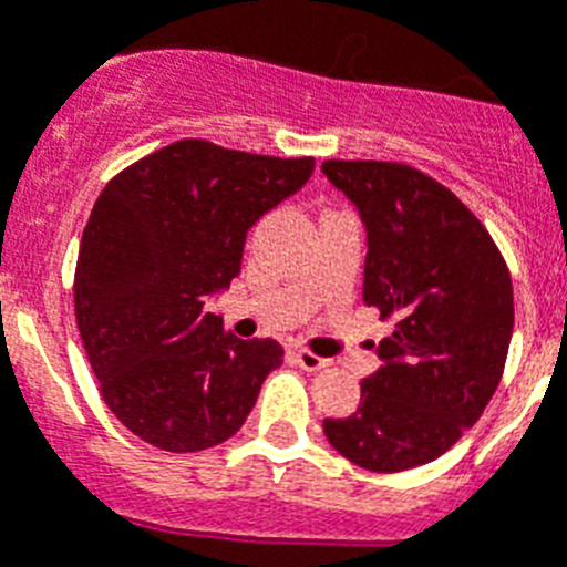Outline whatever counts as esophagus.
<instances>
[{
  "label": "esophagus",
  "instance_id": "34e87169",
  "mask_svg": "<svg viewBox=\"0 0 567 567\" xmlns=\"http://www.w3.org/2000/svg\"><path fill=\"white\" fill-rule=\"evenodd\" d=\"M295 359H298V364H301L303 371H310V373L321 371V368H327V364H330V359L316 357L312 350H298V353H295Z\"/></svg>",
  "mask_w": 567,
  "mask_h": 567
}]
</instances>
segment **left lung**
I'll return each instance as SVG.
<instances>
[{"label":"left lung","mask_w":567,"mask_h":567,"mask_svg":"<svg viewBox=\"0 0 567 567\" xmlns=\"http://www.w3.org/2000/svg\"><path fill=\"white\" fill-rule=\"evenodd\" d=\"M362 217V298L394 333L350 417L324 420L336 452L371 472L423 466L455 446L502 382L513 284L478 217L441 182L394 162L321 165Z\"/></svg>","instance_id":"left-lung-1"}]
</instances>
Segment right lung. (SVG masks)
<instances>
[{"instance_id": "obj_1", "label": "right lung", "mask_w": 567, "mask_h": 567, "mask_svg": "<svg viewBox=\"0 0 567 567\" xmlns=\"http://www.w3.org/2000/svg\"><path fill=\"white\" fill-rule=\"evenodd\" d=\"M312 167L185 138L101 190L74 269V316L101 396L135 437L199 452L240 432L284 348L237 339L205 303L240 275L249 228Z\"/></svg>"}]
</instances>
